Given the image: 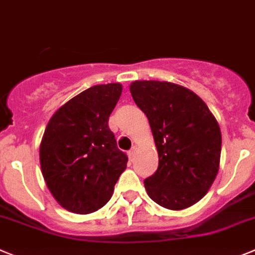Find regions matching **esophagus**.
<instances>
[{"instance_id":"1","label":"esophagus","mask_w":255,"mask_h":255,"mask_svg":"<svg viewBox=\"0 0 255 255\" xmlns=\"http://www.w3.org/2000/svg\"><path fill=\"white\" fill-rule=\"evenodd\" d=\"M136 151H137L136 147H132V150H130L129 152H128V156H129V160H130V161H132V160L134 159V155H136Z\"/></svg>"}]
</instances>
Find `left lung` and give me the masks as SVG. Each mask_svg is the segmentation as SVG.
I'll use <instances>...</instances> for the list:
<instances>
[{
  "mask_svg": "<svg viewBox=\"0 0 255 255\" xmlns=\"http://www.w3.org/2000/svg\"><path fill=\"white\" fill-rule=\"evenodd\" d=\"M129 91L147 117L159 153L157 170L143 182L148 197L167 210L193 206L219 173L216 118L197 94L173 82L134 81Z\"/></svg>",
  "mask_w": 255,
  "mask_h": 255,
  "instance_id": "obj_1",
  "label": "left lung"
}]
</instances>
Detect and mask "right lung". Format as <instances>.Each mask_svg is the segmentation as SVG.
<instances>
[{
    "instance_id": "right-lung-1",
    "label": "right lung",
    "mask_w": 255,
    "mask_h": 255,
    "mask_svg": "<svg viewBox=\"0 0 255 255\" xmlns=\"http://www.w3.org/2000/svg\"><path fill=\"white\" fill-rule=\"evenodd\" d=\"M122 94L121 84L95 85L52 116L39 156L47 187L73 213H91L107 205L127 167L108 121Z\"/></svg>"
}]
</instances>
